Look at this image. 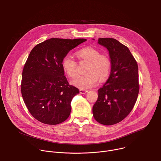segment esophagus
Masks as SVG:
<instances>
[{
	"label": "esophagus",
	"instance_id": "34e87169",
	"mask_svg": "<svg viewBox=\"0 0 161 161\" xmlns=\"http://www.w3.org/2000/svg\"><path fill=\"white\" fill-rule=\"evenodd\" d=\"M87 92H88V90H83V89H80V94H86Z\"/></svg>",
	"mask_w": 161,
	"mask_h": 161
}]
</instances>
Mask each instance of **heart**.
<instances>
[{
	"label": "heart",
	"mask_w": 161,
	"mask_h": 161,
	"mask_svg": "<svg viewBox=\"0 0 161 161\" xmlns=\"http://www.w3.org/2000/svg\"><path fill=\"white\" fill-rule=\"evenodd\" d=\"M76 55L81 61L88 62L86 68L87 74L80 76L71 81V83L80 88L88 89L94 86L97 82L99 78L104 80L109 75L111 62L110 58L106 55L100 54L97 50L86 47L80 50ZM63 70L65 73L71 78L78 75L77 63L71 57H65L62 63Z\"/></svg>",
	"instance_id": "b5f03b06"
}]
</instances>
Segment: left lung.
Listing matches in <instances>:
<instances>
[{"mask_svg": "<svg viewBox=\"0 0 161 161\" xmlns=\"http://www.w3.org/2000/svg\"><path fill=\"white\" fill-rule=\"evenodd\" d=\"M109 51L111 69L106 83L98 90L92 112L99 123L110 125L124 120L133 109L140 90L137 64L129 48L113 38H99Z\"/></svg>", "mask_w": 161, "mask_h": 161, "instance_id": "obj_1", "label": "left lung"}]
</instances>
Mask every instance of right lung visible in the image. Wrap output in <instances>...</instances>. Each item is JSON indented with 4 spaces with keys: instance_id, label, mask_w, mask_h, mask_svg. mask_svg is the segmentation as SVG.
I'll return each instance as SVG.
<instances>
[{
    "instance_id": "right-lung-1",
    "label": "right lung",
    "mask_w": 161,
    "mask_h": 161,
    "mask_svg": "<svg viewBox=\"0 0 161 161\" xmlns=\"http://www.w3.org/2000/svg\"><path fill=\"white\" fill-rule=\"evenodd\" d=\"M86 41L51 38L31 50L23 69L21 92L28 110L38 121L57 125L69 116L72 99L79 90L67 81L62 63L69 51Z\"/></svg>"
}]
</instances>
